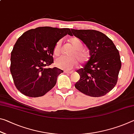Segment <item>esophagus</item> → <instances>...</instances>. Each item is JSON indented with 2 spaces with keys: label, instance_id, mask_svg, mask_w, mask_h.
<instances>
[{
  "label": "esophagus",
  "instance_id": "34e87169",
  "mask_svg": "<svg viewBox=\"0 0 134 134\" xmlns=\"http://www.w3.org/2000/svg\"><path fill=\"white\" fill-rule=\"evenodd\" d=\"M64 72L65 73H69V74H71L72 72V71H69V70H64Z\"/></svg>",
  "mask_w": 134,
  "mask_h": 134
}]
</instances>
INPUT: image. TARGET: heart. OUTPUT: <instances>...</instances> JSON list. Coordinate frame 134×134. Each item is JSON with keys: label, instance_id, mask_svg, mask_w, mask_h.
I'll list each match as a JSON object with an SVG mask.
<instances>
[{"label": "heart", "instance_id": "obj_1", "mask_svg": "<svg viewBox=\"0 0 134 134\" xmlns=\"http://www.w3.org/2000/svg\"><path fill=\"white\" fill-rule=\"evenodd\" d=\"M70 42L74 48V51L70 53V57H61L56 59L55 64L57 67L62 69H71L77 64L78 60L81 63H84L88 60V54L86 50L82 49V43L76 37H72L69 40ZM62 50V40H59L56 43L54 48V54L55 56L60 55Z\"/></svg>", "mask_w": 134, "mask_h": 134}]
</instances>
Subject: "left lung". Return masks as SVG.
Instances as JSON below:
<instances>
[{
    "instance_id": "left-lung-1",
    "label": "left lung",
    "mask_w": 134,
    "mask_h": 134,
    "mask_svg": "<svg viewBox=\"0 0 134 134\" xmlns=\"http://www.w3.org/2000/svg\"><path fill=\"white\" fill-rule=\"evenodd\" d=\"M71 36L82 41L90 51V58L76 71L80 76L75 87L87 96L100 97L116 85L121 62L119 51L112 41L101 32L71 29Z\"/></svg>"
}]
</instances>
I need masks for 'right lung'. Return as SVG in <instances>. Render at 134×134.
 <instances>
[{
  "mask_svg": "<svg viewBox=\"0 0 134 134\" xmlns=\"http://www.w3.org/2000/svg\"><path fill=\"white\" fill-rule=\"evenodd\" d=\"M67 34H71L70 29L42 26L27 31L18 38L11 52L10 70L21 93L40 97L54 87L63 71L47 66L54 62L55 44Z\"/></svg>",
  "mask_w": 134,
  "mask_h": 134,
  "instance_id": "obj_1",
  "label": "right lung"
}]
</instances>
